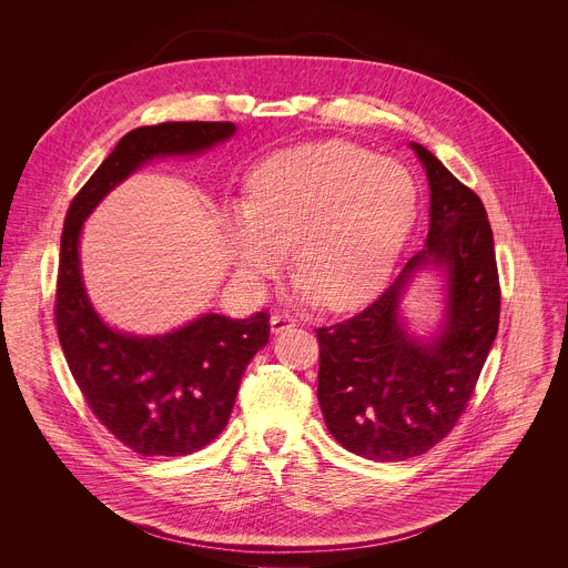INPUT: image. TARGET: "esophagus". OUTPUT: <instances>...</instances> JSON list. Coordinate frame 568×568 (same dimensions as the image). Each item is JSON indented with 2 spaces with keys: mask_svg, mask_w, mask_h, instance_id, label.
<instances>
[{
  "mask_svg": "<svg viewBox=\"0 0 568 568\" xmlns=\"http://www.w3.org/2000/svg\"><path fill=\"white\" fill-rule=\"evenodd\" d=\"M296 326V321L290 316V314H274L272 318H270V331H272V335H281V333H285V331H290V328H294Z\"/></svg>",
  "mask_w": 568,
  "mask_h": 568,
  "instance_id": "34e87169",
  "label": "esophagus"
}]
</instances>
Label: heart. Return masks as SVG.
<instances>
[{
  "instance_id": "obj_1",
  "label": "heart",
  "mask_w": 568,
  "mask_h": 568,
  "mask_svg": "<svg viewBox=\"0 0 568 568\" xmlns=\"http://www.w3.org/2000/svg\"><path fill=\"white\" fill-rule=\"evenodd\" d=\"M418 213L412 173L348 141L281 150L247 178L226 213V245L250 285L276 276L292 250L301 298L351 310L388 278Z\"/></svg>"
}]
</instances>
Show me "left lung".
Instances as JSON below:
<instances>
[{"mask_svg":"<svg viewBox=\"0 0 568 568\" xmlns=\"http://www.w3.org/2000/svg\"><path fill=\"white\" fill-rule=\"evenodd\" d=\"M429 233L390 287L357 316L318 328V404L335 440L368 460L414 458L440 443L474 393L499 331L495 237L480 197L420 143ZM425 268L444 276V318L408 331L400 298Z\"/></svg>","mask_w":568,"mask_h":568,"instance_id":"obj_1","label":"left lung"}]
</instances>
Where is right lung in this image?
<instances>
[{"instance_id":"add662e5","label":"right lung","mask_w":568,"mask_h":568,"mask_svg":"<svg viewBox=\"0 0 568 568\" xmlns=\"http://www.w3.org/2000/svg\"><path fill=\"white\" fill-rule=\"evenodd\" d=\"M233 134L226 121H169L128 132L64 220L55 290L60 346L94 416L141 456H186L222 434L247 364L270 342V316L206 312L166 335L121 333L88 296L80 231L103 197L148 161L202 154Z\"/></svg>"}]
</instances>
